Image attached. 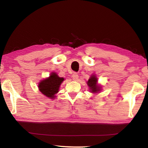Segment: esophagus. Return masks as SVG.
I'll list each match as a JSON object with an SVG mask.
<instances>
[{
    "label": "esophagus",
    "instance_id": "34e87169",
    "mask_svg": "<svg viewBox=\"0 0 148 148\" xmlns=\"http://www.w3.org/2000/svg\"><path fill=\"white\" fill-rule=\"evenodd\" d=\"M72 77V79L74 80H77V79H78V75H77V74L76 73V72L73 73Z\"/></svg>",
    "mask_w": 148,
    "mask_h": 148
}]
</instances>
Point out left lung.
Wrapping results in <instances>:
<instances>
[{
    "instance_id": "1",
    "label": "left lung",
    "mask_w": 148,
    "mask_h": 148,
    "mask_svg": "<svg viewBox=\"0 0 148 148\" xmlns=\"http://www.w3.org/2000/svg\"><path fill=\"white\" fill-rule=\"evenodd\" d=\"M97 78L94 75L90 77L87 82V85L89 86L92 92H97L100 91V87L97 86Z\"/></svg>"
}]
</instances>
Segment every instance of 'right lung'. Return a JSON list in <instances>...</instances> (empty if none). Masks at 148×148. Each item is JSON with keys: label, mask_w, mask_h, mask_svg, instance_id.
I'll return each instance as SVG.
<instances>
[{"label": "right lung", "mask_w": 148, "mask_h": 148, "mask_svg": "<svg viewBox=\"0 0 148 148\" xmlns=\"http://www.w3.org/2000/svg\"><path fill=\"white\" fill-rule=\"evenodd\" d=\"M63 80V77H60L57 74L52 72L48 78L42 80L39 84L40 91L46 97L54 99L56 97L55 95L59 91L60 85Z\"/></svg>", "instance_id": "obj_1"}]
</instances>
